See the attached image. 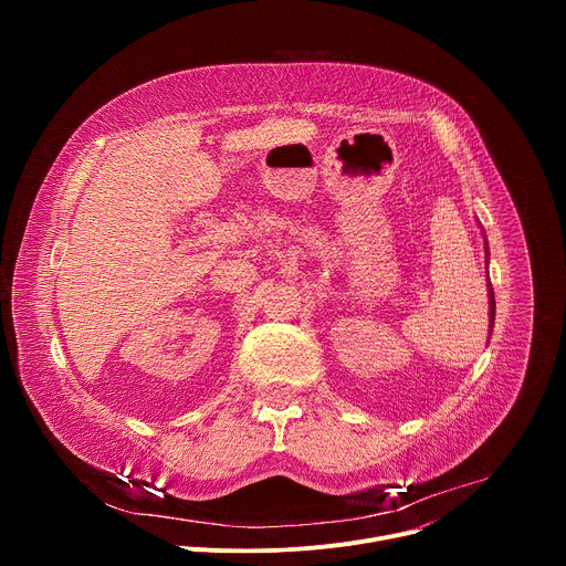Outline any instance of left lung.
<instances>
[{"mask_svg": "<svg viewBox=\"0 0 566 566\" xmlns=\"http://www.w3.org/2000/svg\"><path fill=\"white\" fill-rule=\"evenodd\" d=\"M493 322H495V293H493V286H491V329H493Z\"/></svg>", "mask_w": 566, "mask_h": 566, "instance_id": "1", "label": "left lung"}]
</instances>
